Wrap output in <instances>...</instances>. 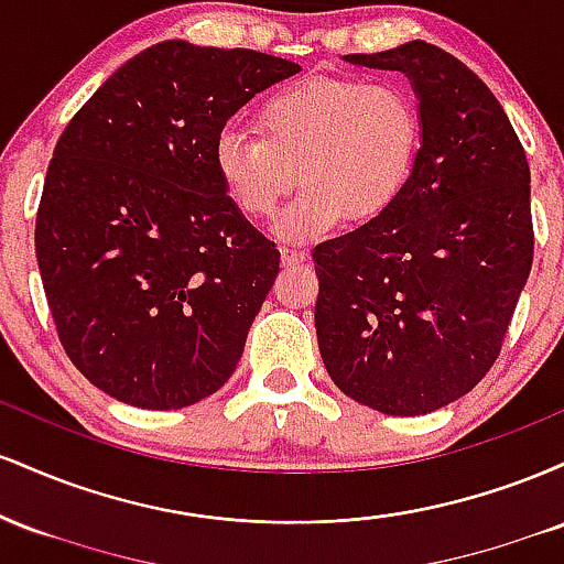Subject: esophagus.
Segmentation results:
<instances>
[{"mask_svg":"<svg viewBox=\"0 0 564 564\" xmlns=\"http://www.w3.org/2000/svg\"><path fill=\"white\" fill-rule=\"evenodd\" d=\"M281 260H283V264H286V268H291V264H300V262L307 260V254H304L302 249H289V246H283Z\"/></svg>","mask_w":564,"mask_h":564,"instance_id":"obj_1","label":"esophagus"}]
</instances>
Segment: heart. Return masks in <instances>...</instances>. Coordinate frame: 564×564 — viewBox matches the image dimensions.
<instances>
[{
	"instance_id": "1",
	"label": "heart",
	"mask_w": 564,
	"mask_h": 564,
	"mask_svg": "<svg viewBox=\"0 0 564 564\" xmlns=\"http://www.w3.org/2000/svg\"><path fill=\"white\" fill-rule=\"evenodd\" d=\"M260 134L225 129L215 166L232 204L275 219L286 241H310L352 223H371L400 198L422 148V113L405 87L358 76H313L275 89L257 108ZM297 174H293V170Z\"/></svg>"
}]
</instances>
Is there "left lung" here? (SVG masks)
Segmentation results:
<instances>
[{
    "instance_id": "8db88e82",
    "label": "left lung",
    "mask_w": 564,
    "mask_h": 564,
    "mask_svg": "<svg viewBox=\"0 0 564 564\" xmlns=\"http://www.w3.org/2000/svg\"><path fill=\"white\" fill-rule=\"evenodd\" d=\"M345 61L408 76L422 148L384 215L313 249L315 334L347 398L419 416L501 352L533 264L530 166L501 102L445 50L416 39Z\"/></svg>"
}]
</instances>
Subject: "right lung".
Returning a JSON list of instances; mask_svg holds the SVG:
<instances>
[{"instance_id": "right-lung-1", "label": "right lung", "mask_w": 564, "mask_h": 564, "mask_svg": "<svg viewBox=\"0 0 564 564\" xmlns=\"http://www.w3.org/2000/svg\"><path fill=\"white\" fill-rule=\"evenodd\" d=\"M294 74L283 57L170 39L108 76L63 129L36 262L61 345L97 390L170 411L236 371L281 251L219 183L215 142Z\"/></svg>"}]
</instances>
